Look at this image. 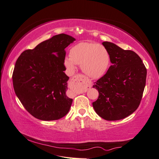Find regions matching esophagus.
I'll use <instances>...</instances> for the list:
<instances>
[{
    "mask_svg": "<svg viewBox=\"0 0 159 159\" xmlns=\"http://www.w3.org/2000/svg\"><path fill=\"white\" fill-rule=\"evenodd\" d=\"M72 82L74 85H77L79 87V88L82 92H86L88 90L91 86H92V83L89 80L85 79V77L82 75H76L74 76L72 79Z\"/></svg>",
    "mask_w": 159,
    "mask_h": 159,
    "instance_id": "obj_1",
    "label": "esophagus"
}]
</instances>
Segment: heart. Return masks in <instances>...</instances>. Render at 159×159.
<instances>
[{
	"mask_svg": "<svg viewBox=\"0 0 159 159\" xmlns=\"http://www.w3.org/2000/svg\"><path fill=\"white\" fill-rule=\"evenodd\" d=\"M64 65L70 72H74L76 64L81 65L83 72L91 79L102 77L109 69L111 55L105 47L98 43L80 42L72 47L70 57L64 59Z\"/></svg>",
	"mask_w": 159,
	"mask_h": 159,
	"instance_id": "heart-1",
	"label": "heart"
}]
</instances>
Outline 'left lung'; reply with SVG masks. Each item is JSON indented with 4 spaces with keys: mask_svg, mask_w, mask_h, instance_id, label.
Listing matches in <instances>:
<instances>
[{
    "mask_svg": "<svg viewBox=\"0 0 159 159\" xmlns=\"http://www.w3.org/2000/svg\"><path fill=\"white\" fill-rule=\"evenodd\" d=\"M109 52L112 65L94 83L99 92L92 103L103 119L115 121L129 116L139 106L146 86L147 70L139 55L109 42H102Z\"/></svg>",
    "mask_w": 159,
    "mask_h": 159,
    "instance_id": "obj_1",
    "label": "left lung"
}]
</instances>
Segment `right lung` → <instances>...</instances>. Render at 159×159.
I'll list each match as a JSON object with an SVG mask.
<instances>
[{"instance_id":"add662e5","label":"right lung","mask_w":159,"mask_h":159,"mask_svg":"<svg viewBox=\"0 0 159 159\" xmlns=\"http://www.w3.org/2000/svg\"><path fill=\"white\" fill-rule=\"evenodd\" d=\"M75 40L64 33L55 35L25 50L16 61L13 89L23 107L37 119L57 120L70 111L72 99L66 95L69 77L63 72V61L65 48Z\"/></svg>"}]
</instances>
